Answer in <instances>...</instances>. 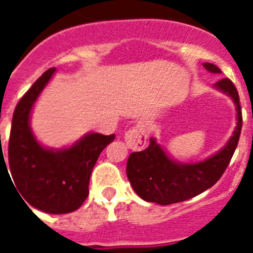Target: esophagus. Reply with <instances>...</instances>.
<instances>
[{"mask_svg":"<svg viewBox=\"0 0 253 253\" xmlns=\"http://www.w3.org/2000/svg\"><path fill=\"white\" fill-rule=\"evenodd\" d=\"M126 146L133 151H140L147 146V131L143 125H134L133 128L125 131Z\"/></svg>","mask_w":253,"mask_h":253,"instance_id":"esophagus-1","label":"esophagus"}]
</instances>
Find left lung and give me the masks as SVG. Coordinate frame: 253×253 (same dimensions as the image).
Segmentation results:
<instances>
[{
    "instance_id": "obj_1",
    "label": "left lung",
    "mask_w": 253,
    "mask_h": 253,
    "mask_svg": "<svg viewBox=\"0 0 253 253\" xmlns=\"http://www.w3.org/2000/svg\"><path fill=\"white\" fill-rule=\"evenodd\" d=\"M209 72L220 73V69L211 63H205ZM233 99L237 106V126L233 137L227 146L208 160L198 163H181L172 161L153 138L149 146L129 156L126 175L134 191L146 202L169 205L185 202L202 194L222 177L232 160L240 140L242 129V110L236 86L229 78H222L215 84Z\"/></svg>"
}]
</instances>
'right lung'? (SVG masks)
I'll use <instances>...</instances> for the list:
<instances>
[{"label":"right lung","instance_id":"obj_1","mask_svg":"<svg viewBox=\"0 0 253 253\" xmlns=\"http://www.w3.org/2000/svg\"><path fill=\"white\" fill-rule=\"evenodd\" d=\"M54 71L49 68L40 76L15 107L8 165L13 184L25 199L24 203L49 214H66L78 209L88 196L93 166L105 147L115 139V134L91 133L62 151L40 146L31 133L29 118L35 100Z\"/></svg>","mask_w":253,"mask_h":253}]
</instances>
